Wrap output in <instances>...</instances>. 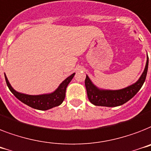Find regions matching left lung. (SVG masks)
<instances>
[{
  "label": "left lung",
  "instance_id": "1",
  "mask_svg": "<svg viewBox=\"0 0 151 151\" xmlns=\"http://www.w3.org/2000/svg\"><path fill=\"white\" fill-rule=\"evenodd\" d=\"M148 69V57L145 68L143 74L137 83L126 88L118 90H100L93 84L90 78L86 76L85 79V86L86 88L87 96L89 101L96 106L104 107H117L122 105L130 99H132L137 92L140 90L145 82Z\"/></svg>",
  "mask_w": 151,
  "mask_h": 151
}]
</instances>
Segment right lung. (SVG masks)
<instances>
[{
    "label": "right lung",
    "mask_w": 151,
    "mask_h": 151,
    "mask_svg": "<svg viewBox=\"0 0 151 151\" xmlns=\"http://www.w3.org/2000/svg\"><path fill=\"white\" fill-rule=\"evenodd\" d=\"M74 76L75 73H73L70 76H68L67 79H65L60 84L58 88L55 90V92L43 95H27L15 91L12 87V86L10 85V83H9L5 74H4L7 86L9 88V90H11V92L12 93L16 98H18L22 103L29 106L31 108L37 110H43V111H46V110L50 109L54 107L59 106L63 102L65 97L66 88L68 86V83L72 79V78L74 77Z\"/></svg>",
    "instance_id": "right-lung-1"
}]
</instances>
